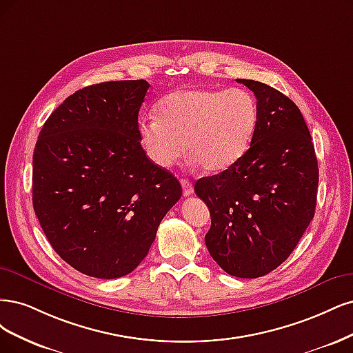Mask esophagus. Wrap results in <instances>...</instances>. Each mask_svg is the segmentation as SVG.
<instances>
[{"label":"esophagus","instance_id":"1","mask_svg":"<svg viewBox=\"0 0 353 353\" xmlns=\"http://www.w3.org/2000/svg\"><path fill=\"white\" fill-rule=\"evenodd\" d=\"M181 188H183V195L190 196L193 193V186L189 180H181Z\"/></svg>","mask_w":353,"mask_h":353}]
</instances>
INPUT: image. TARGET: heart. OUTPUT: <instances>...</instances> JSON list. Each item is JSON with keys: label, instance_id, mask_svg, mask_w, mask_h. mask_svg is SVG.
<instances>
[{"label": "heart", "instance_id": "obj_1", "mask_svg": "<svg viewBox=\"0 0 353 353\" xmlns=\"http://www.w3.org/2000/svg\"><path fill=\"white\" fill-rule=\"evenodd\" d=\"M158 116L139 121V138L150 160L172 167L186 150L208 173L236 164L251 145L258 123L256 99L245 89L189 88L167 95Z\"/></svg>", "mask_w": 353, "mask_h": 353}]
</instances>
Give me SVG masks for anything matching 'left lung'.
<instances>
[{
	"label": "left lung",
	"mask_w": 353,
	"mask_h": 353,
	"mask_svg": "<svg viewBox=\"0 0 353 353\" xmlns=\"http://www.w3.org/2000/svg\"><path fill=\"white\" fill-rule=\"evenodd\" d=\"M256 97L251 146L230 168L195 183L207 203L210 255L227 274L256 279L284 263L314 219L318 163L308 126L292 99L237 79Z\"/></svg>",
	"instance_id": "1"
}]
</instances>
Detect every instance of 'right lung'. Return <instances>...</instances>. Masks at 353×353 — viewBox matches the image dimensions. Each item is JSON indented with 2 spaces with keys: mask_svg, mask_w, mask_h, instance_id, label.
<instances>
[{
  "mask_svg": "<svg viewBox=\"0 0 353 353\" xmlns=\"http://www.w3.org/2000/svg\"><path fill=\"white\" fill-rule=\"evenodd\" d=\"M150 83L104 82L65 98L33 151V210L67 264L97 279L138 267L181 196L179 180L146 157L138 116Z\"/></svg>",
  "mask_w": 353,
  "mask_h": 353,
  "instance_id": "1",
  "label": "right lung"
}]
</instances>
